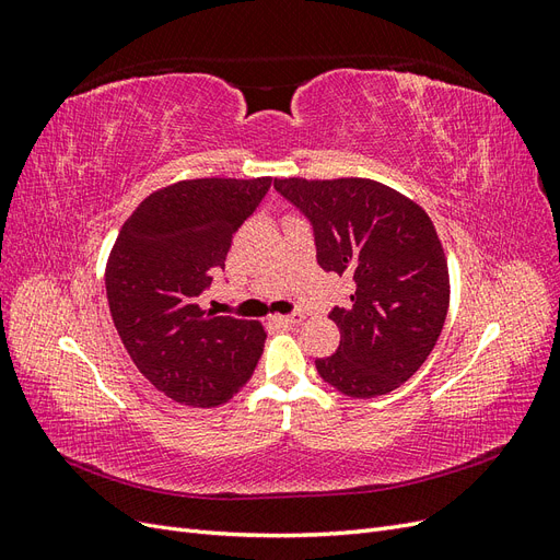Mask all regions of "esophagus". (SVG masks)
<instances>
[{
  "instance_id": "34e87169",
  "label": "esophagus",
  "mask_w": 560,
  "mask_h": 560,
  "mask_svg": "<svg viewBox=\"0 0 560 560\" xmlns=\"http://www.w3.org/2000/svg\"><path fill=\"white\" fill-rule=\"evenodd\" d=\"M303 317H306V315H303V313H292V315H280V317H276V319L280 322V325L294 327V325H301Z\"/></svg>"
}]
</instances>
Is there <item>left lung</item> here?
<instances>
[{
    "label": "left lung",
    "mask_w": 560,
    "mask_h": 560,
    "mask_svg": "<svg viewBox=\"0 0 560 560\" xmlns=\"http://www.w3.org/2000/svg\"><path fill=\"white\" fill-rule=\"evenodd\" d=\"M308 219L317 264L352 278L346 308L329 317L341 331L317 374L348 397H378L428 360L448 313V266L432 219L389 186L362 179L273 182Z\"/></svg>",
    "instance_id": "left-lung-1"
}]
</instances>
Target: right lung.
Instances as JSON below:
<instances>
[{"label": "right lung", "instance_id": "add662e5", "mask_svg": "<svg viewBox=\"0 0 560 560\" xmlns=\"http://www.w3.org/2000/svg\"><path fill=\"white\" fill-rule=\"evenodd\" d=\"M270 177L184 179L147 196L112 247L105 284L114 327L140 374L186 406H219L252 378L266 331L200 306L233 233Z\"/></svg>", "mask_w": 560, "mask_h": 560}]
</instances>
